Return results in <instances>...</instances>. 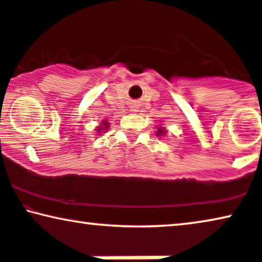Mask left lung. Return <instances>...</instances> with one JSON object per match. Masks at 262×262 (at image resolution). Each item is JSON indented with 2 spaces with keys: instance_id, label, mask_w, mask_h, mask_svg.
I'll use <instances>...</instances> for the list:
<instances>
[{
  "instance_id": "left-lung-1",
  "label": "left lung",
  "mask_w": 262,
  "mask_h": 262,
  "mask_svg": "<svg viewBox=\"0 0 262 262\" xmlns=\"http://www.w3.org/2000/svg\"><path fill=\"white\" fill-rule=\"evenodd\" d=\"M167 130H166V127L164 126H158V131H156V136H165L167 134Z\"/></svg>"
}]
</instances>
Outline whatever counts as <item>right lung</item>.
<instances>
[{"instance_id":"right-lung-1","label":"right lung","mask_w":262,"mask_h":262,"mask_svg":"<svg viewBox=\"0 0 262 262\" xmlns=\"http://www.w3.org/2000/svg\"><path fill=\"white\" fill-rule=\"evenodd\" d=\"M108 128H110V123H108V120H102L100 125L98 126H96V128H95V131H96V135L97 136H101V134H104Z\"/></svg>"}]
</instances>
